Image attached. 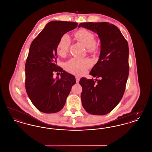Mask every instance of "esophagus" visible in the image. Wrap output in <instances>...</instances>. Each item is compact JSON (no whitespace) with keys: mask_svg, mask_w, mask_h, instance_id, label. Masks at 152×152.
<instances>
[{"mask_svg":"<svg viewBox=\"0 0 152 152\" xmlns=\"http://www.w3.org/2000/svg\"><path fill=\"white\" fill-rule=\"evenodd\" d=\"M80 79V77L78 76H76V83H79V82Z\"/></svg>","mask_w":152,"mask_h":152,"instance_id":"esophagus-1","label":"esophagus"}]
</instances>
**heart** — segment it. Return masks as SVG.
Segmentation results:
<instances>
[{"mask_svg":"<svg viewBox=\"0 0 152 152\" xmlns=\"http://www.w3.org/2000/svg\"><path fill=\"white\" fill-rule=\"evenodd\" d=\"M76 37L84 44L87 48L88 52H94L97 50L95 44L94 34L89 30L82 28L75 34ZM71 38L68 34H64L60 37L57 45V52L60 56L64 57L69 51L71 44ZM91 61L88 58L79 59L76 58H71L65 64L66 70L68 72L75 75H81L87 71L91 67Z\"/></svg>","mask_w":152,"mask_h":152,"instance_id":"b5f03b06","label":"heart"}]
</instances>
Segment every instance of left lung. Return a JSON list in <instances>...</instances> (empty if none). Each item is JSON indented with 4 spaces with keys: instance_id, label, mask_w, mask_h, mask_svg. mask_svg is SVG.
Instances as JSON below:
<instances>
[{
    "instance_id": "1",
    "label": "left lung",
    "mask_w": 152,
    "mask_h": 152,
    "mask_svg": "<svg viewBox=\"0 0 152 152\" xmlns=\"http://www.w3.org/2000/svg\"><path fill=\"white\" fill-rule=\"evenodd\" d=\"M82 27L96 32L101 40L99 60L90 74L96 79L80 80L83 88L82 105L88 113L105 115L121 100L129 75V47L116 26L108 22L81 23Z\"/></svg>"
}]
</instances>
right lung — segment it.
Masks as SVG:
<instances>
[{
    "label": "right lung",
    "instance_id": "1",
    "mask_svg": "<svg viewBox=\"0 0 152 152\" xmlns=\"http://www.w3.org/2000/svg\"><path fill=\"white\" fill-rule=\"evenodd\" d=\"M77 26L76 22H49L30 45L25 65V87L29 99L42 112L60 111L76 83L75 76L63 71L56 63L60 37ZM55 72H61V77L54 80Z\"/></svg>",
    "mask_w": 152,
    "mask_h": 152
}]
</instances>
